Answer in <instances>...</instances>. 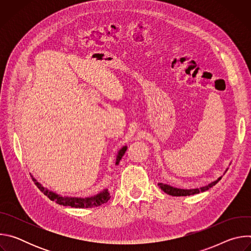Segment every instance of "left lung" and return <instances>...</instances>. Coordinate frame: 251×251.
Masks as SVG:
<instances>
[{"label":"left lung","mask_w":251,"mask_h":251,"mask_svg":"<svg viewBox=\"0 0 251 251\" xmlns=\"http://www.w3.org/2000/svg\"><path fill=\"white\" fill-rule=\"evenodd\" d=\"M230 165V164H229ZM228 168L226 169L225 173H226ZM222 176L218 177L216 181H212L210 182L209 184L207 185H204V186H201V187H199V188H194V189H181V188H176V187H173L171 185H168V184H164V183H158V186L161 188L162 191H164L166 194L170 195V196H173V197H186V196H192V195H196V194H199V193H202V192H205L207 190H209L210 188H212L214 185L218 184L219 181H221Z\"/></svg>","instance_id":"left-lung-1"}]
</instances>
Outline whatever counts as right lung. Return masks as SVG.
I'll list each match as a JSON object with an SVG mask.
<instances>
[{
  "mask_svg": "<svg viewBox=\"0 0 251 251\" xmlns=\"http://www.w3.org/2000/svg\"><path fill=\"white\" fill-rule=\"evenodd\" d=\"M127 145L123 146L122 148H120L117 152L116 155V161L115 164L118 165L120 160L122 159L123 155L125 154L126 150H127ZM33 182H35V185L51 201H55L58 204L61 205H68L71 207H78V208H83V207H94V206H99L105 202L108 201V200L110 199V195L109 192L107 189H104L103 191L99 192L96 195L90 196V197H68V196H61L53 191L49 190L48 188H45L41 183H39L37 181V178L33 177V176H31Z\"/></svg>",
  "mask_w": 251,
  "mask_h": 251,
  "instance_id": "right-lung-1",
  "label": "right lung"
}]
</instances>
